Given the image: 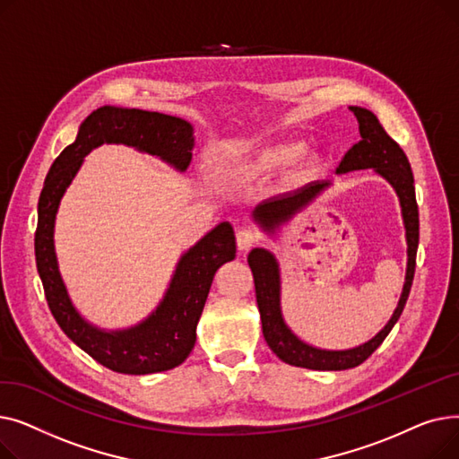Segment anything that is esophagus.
I'll return each instance as SVG.
<instances>
[{
	"instance_id": "34e87169",
	"label": "esophagus",
	"mask_w": 459,
	"mask_h": 459,
	"mask_svg": "<svg viewBox=\"0 0 459 459\" xmlns=\"http://www.w3.org/2000/svg\"><path fill=\"white\" fill-rule=\"evenodd\" d=\"M258 242H260V232H258L256 229H253V227H244V229H239V230L236 232L238 249L247 251V249H251L253 246H256Z\"/></svg>"
}]
</instances>
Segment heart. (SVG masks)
Instances as JSON below:
<instances>
[{"mask_svg":"<svg viewBox=\"0 0 459 459\" xmlns=\"http://www.w3.org/2000/svg\"><path fill=\"white\" fill-rule=\"evenodd\" d=\"M303 152V144L299 143H284L270 149L258 161V169H275L292 165Z\"/></svg>","mask_w":459,"mask_h":459,"instance_id":"obj_1","label":"heart"}]
</instances>
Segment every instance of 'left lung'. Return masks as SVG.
Wrapping results in <instances>:
<instances>
[{
  "label": "left lung",
  "instance_id": "obj_1",
  "mask_svg": "<svg viewBox=\"0 0 459 459\" xmlns=\"http://www.w3.org/2000/svg\"><path fill=\"white\" fill-rule=\"evenodd\" d=\"M359 123L360 141L344 154L341 165L336 167V175H344L359 169H372L379 177L387 180L400 199L402 217L407 239V270L403 290L398 301L396 310L374 339L351 350H322L303 342L292 329L286 325L281 310V272L275 256L266 249H253L247 256L249 268L255 277L256 303L262 320V333L272 351L292 367L310 368V370H348L359 367L381 346L387 334L398 322L405 301L411 290L415 275V258L419 247V206L415 199V180L411 173V165L400 144L383 130L377 117L365 109L350 106ZM331 186L329 180L312 182L305 187L286 193L273 199L264 201L253 212L255 221L262 227L264 232L273 234L281 225L288 223L292 217L315 201L320 193Z\"/></svg>",
  "mask_w": 459,
  "mask_h": 459
}]
</instances>
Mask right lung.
<instances>
[{
  "mask_svg": "<svg viewBox=\"0 0 459 459\" xmlns=\"http://www.w3.org/2000/svg\"><path fill=\"white\" fill-rule=\"evenodd\" d=\"M104 143L128 144L186 171L195 137L187 120L158 111L104 106L83 120L76 141L56 158L40 191L35 256L44 296L63 333L106 368L132 376L171 370L182 365L195 346L197 324L215 272L236 256L234 230L223 221L187 249L163 299L141 324L118 331L89 324L72 305L61 279L54 227L59 203L83 158Z\"/></svg>",
  "mask_w": 459,
  "mask_h": 459,
  "instance_id": "obj_1",
  "label": "right lung"
}]
</instances>
